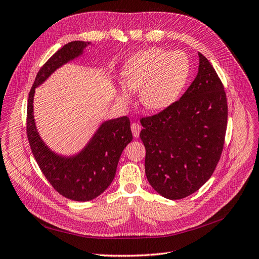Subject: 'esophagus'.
<instances>
[{
	"label": "esophagus",
	"mask_w": 259,
	"mask_h": 259,
	"mask_svg": "<svg viewBox=\"0 0 259 259\" xmlns=\"http://www.w3.org/2000/svg\"><path fill=\"white\" fill-rule=\"evenodd\" d=\"M131 131L134 137L138 138L140 136V131H141V125H140L138 122H134L131 124Z\"/></svg>",
	"instance_id": "obj_1"
}]
</instances>
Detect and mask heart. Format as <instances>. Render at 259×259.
I'll use <instances>...</instances> for the list:
<instances>
[{"label": "heart", "instance_id": "1", "mask_svg": "<svg viewBox=\"0 0 259 259\" xmlns=\"http://www.w3.org/2000/svg\"><path fill=\"white\" fill-rule=\"evenodd\" d=\"M190 75V63L181 52L149 49L131 56L122 69L125 84L120 98L129 101L131 90H140V100L150 110H162L178 100Z\"/></svg>", "mask_w": 259, "mask_h": 259}]
</instances>
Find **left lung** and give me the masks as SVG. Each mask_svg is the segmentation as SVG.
I'll list each match as a JSON object with an SVG mask.
<instances>
[{
  "instance_id": "8db88e82",
  "label": "left lung",
  "mask_w": 259,
  "mask_h": 259,
  "mask_svg": "<svg viewBox=\"0 0 259 259\" xmlns=\"http://www.w3.org/2000/svg\"><path fill=\"white\" fill-rule=\"evenodd\" d=\"M198 72L180 100L141 118L145 174L153 189L169 199L193 194L207 181L223 153L228 120L224 84L198 53Z\"/></svg>"
}]
</instances>
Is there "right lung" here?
Here are the masks:
<instances>
[{"label":"right lung","instance_id":"add662e5","mask_svg":"<svg viewBox=\"0 0 259 259\" xmlns=\"http://www.w3.org/2000/svg\"><path fill=\"white\" fill-rule=\"evenodd\" d=\"M89 44L72 41L52 55L36 73L27 104V138L35 161L55 191L77 202L98 197L114 180L120 155L132 141L129 118L123 116L103 122L82 152L73 157H62L50 151L39 137L32 103L35 87L62 65L79 56Z\"/></svg>","mask_w":259,"mask_h":259}]
</instances>
